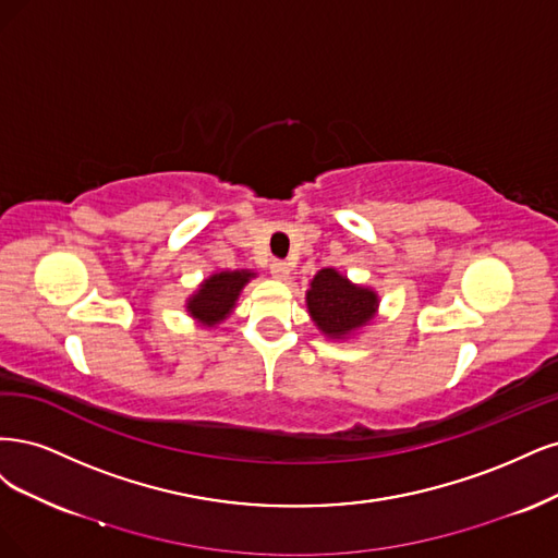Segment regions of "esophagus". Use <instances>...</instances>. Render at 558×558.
Instances as JSON below:
<instances>
[{"instance_id": "obj_1", "label": "esophagus", "mask_w": 558, "mask_h": 558, "mask_svg": "<svg viewBox=\"0 0 558 558\" xmlns=\"http://www.w3.org/2000/svg\"><path fill=\"white\" fill-rule=\"evenodd\" d=\"M271 276L278 280H287L290 278V264L282 262V259H274L271 262Z\"/></svg>"}]
</instances>
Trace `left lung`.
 Listing matches in <instances>:
<instances>
[{
	"mask_svg": "<svg viewBox=\"0 0 558 558\" xmlns=\"http://www.w3.org/2000/svg\"><path fill=\"white\" fill-rule=\"evenodd\" d=\"M305 301L315 325L336 338L364 327L377 308V296L371 290L348 282L333 268H322L313 278Z\"/></svg>",
	"mask_w": 558,
	"mask_h": 558,
	"instance_id": "obj_1",
	"label": "left lung"
}]
</instances>
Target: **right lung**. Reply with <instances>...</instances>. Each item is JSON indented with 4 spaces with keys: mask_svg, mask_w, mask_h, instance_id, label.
<instances>
[{
    "mask_svg": "<svg viewBox=\"0 0 558 558\" xmlns=\"http://www.w3.org/2000/svg\"><path fill=\"white\" fill-rule=\"evenodd\" d=\"M250 278H253V274L247 271L215 274L199 287V292L190 299L187 303L190 315L202 319L208 327L218 325L220 319H225L231 313L233 303L239 299V292L243 290V284Z\"/></svg>",
    "mask_w": 558,
    "mask_h": 558,
    "instance_id": "right-lung-1",
    "label": "right lung"
}]
</instances>
